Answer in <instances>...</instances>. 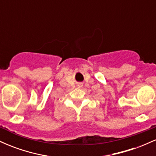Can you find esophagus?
<instances>
[{
  "label": "esophagus",
  "mask_w": 156,
  "mask_h": 156,
  "mask_svg": "<svg viewBox=\"0 0 156 156\" xmlns=\"http://www.w3.org/2000/svg\"><path fill=\"white\" fill-rule=\"evenodd\" d=\"M80 86H81V84H79V87H80Z\"/></svg>",
  "instance_id": "1"
}]
</instances>
